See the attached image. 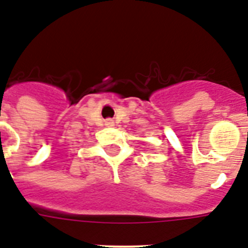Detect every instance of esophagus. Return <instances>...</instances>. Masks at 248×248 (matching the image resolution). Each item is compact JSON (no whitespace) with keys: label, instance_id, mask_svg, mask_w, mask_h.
Returning <instances> with one entry per match:
<instances>
[{"label":"esophagus","instance_id":"1","mask_svg":"<svg viewBox=\"0 0 248 248\" xmlns=\"http://www.w3.org/2000/svg\"><path fill=\"white\" fill-rule=\"evenodd\" d=\"M113 120H111V118H109V120H107L106 121V124H107V126H113Z\"/></svg>","mask_w":248,"mask_h":248}]
</instances>
